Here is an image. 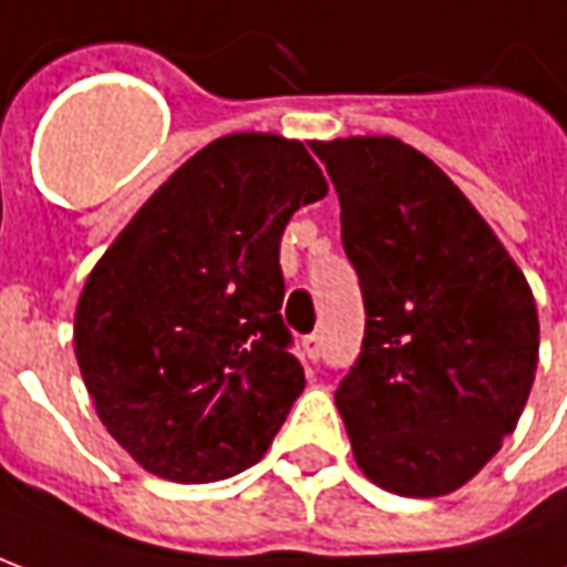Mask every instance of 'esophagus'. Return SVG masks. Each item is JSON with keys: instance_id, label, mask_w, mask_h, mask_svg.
<instances>
[{"instance_id": "34e87169", "label": "esophagus", "mask_w": 567, "mask_h": 567, "mask_svg": "<svg viewBox=\"0 0 567 567\" xmlns=\"http://www.w3.org/2000/svg\"><path fill=\"white\" fill-rule=\"evenodd\" d=\"M303 355H307L312 364L319 361V355H321V337H319V333H309V337H303Z\"/></svg>"}]
</instances>
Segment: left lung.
Wrapping results in <instances>:
<instances>
[{
  "instance_id": "1",
  "label": "left lung",
  "mask_w": 567,
  "mask_h": 567,
  "mask_svg": "<svg viewBox=\"0 0 567 567\" xmlns=\"http://www.w3.org/2000/svg\"><path fill=\"white\" fill-rule=\"evenodd\" d=\"M340 197L364 297L361 355L337 389L358 467L404 498L464 486L532 392L537 307L452 178L394 136L312 142Z\"/></svg>"
}]
</instances>
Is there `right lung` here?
Wrapping results in <instances>:
<instances>
[{"instance_id":"1","label":"right lung","mask_w":567,"mask_h":567,"mask_svg":"<svg viewBox=\"0 0 567 567\" xmlns=\"http://www.w3.org/2000/svg\"><path fill=\"white\" fill-rule=\"evenodd\" d=\"M328 194L303 142L230 133L163 182L84 282L75 358L109 434L154 476L215 483L303 392L279 243Z\"/></svg>"}]
</instances>
